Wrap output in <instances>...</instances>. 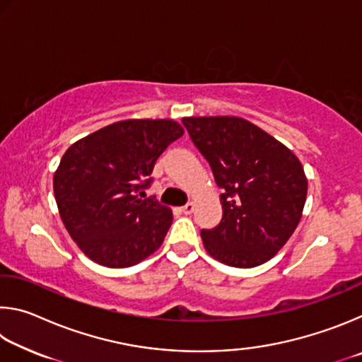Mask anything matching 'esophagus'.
Returning <instances> with one entry per match:
<instances>
[{
	"instance_id": "obj_1",
	"label": "esophagus",
	"mask_w": 362,
	"mask_h": 362,
	"mask_svg": "<svg viewBox=\"0 0 362 362\" xmlns=\"http://www.w3.org/2000/svg\"><path fill=\"white\" fill-rule=\"evenodd\" d=\"M194 211V204L193 203H187L185 206H182V212L187 214V216H189Z\"/></svg>"
}]
</instances>
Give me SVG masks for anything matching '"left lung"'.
Listing matches in <instances>:
<instances>
[{
  "label": "left lung",
  "instance_id": "obj_1",
  "mask_svg": "<svg viewBox=\"0 0 362 362\" xmlns=\"http://www.w3.org/2000/svg\"><path fill=\"white\" fill-rule=\"evenodd\" d=\"M182 122L223 189L222 220L201 230L206 250L230 267L262 265L284 246L302 217L308 182L298 158L236 116Z\"/></svg>",
  "mask_w": 362,
  "mask_h": 362
}]
</instances>
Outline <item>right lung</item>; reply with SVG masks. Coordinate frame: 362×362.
I'll list each match as a JSON object with an SVG mask.
<instances>
[{
  "mask_svg": "<svg viewBox=\"0 0 362 362\" xmlns=\"http://www.w3.org/2000/svg\"><path fill=\"white\" fill-rule=\"evenodd\" d=\"M183 136L173 119H127L73 144L54 174L60 217L79 249L103 267L124 268L161 246L173 211L145 198L159 155Z\"/></svg>",
  "mask_w": 362,
  "mask_h": 362,
  "instance_id": "right-lung-1",
  "label": "right lung"
}]
</instances>
